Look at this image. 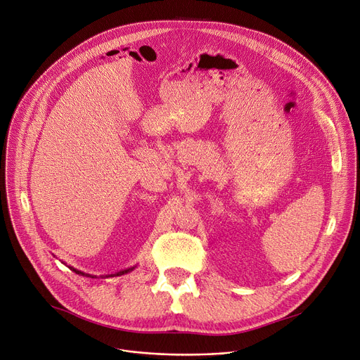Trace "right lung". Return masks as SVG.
I'll use <instances>...</instances> for the list:
<instances>
[{
	"label": "right lung",
	"mask_w": 360,
	"mask_h": 360,
	"mask_svg": "<svg viewBox=\"0 0 360 360\" xmlns=\"http://www.w3.org/2000/svg\"><path fill=\"white\" fill-rule=\"evenodd\" d=\"M70 270H73L76 274H82V276H86V277H91V276H89V274H86V273H82V271H79V270L73 269V267H70ZM130 270H134V269H127V270H123V271H119V273H116V274H110V276H122V274H124V273H129Z\"/></svg>",
	"instance_id": "add662e5"
}]
</instances>
